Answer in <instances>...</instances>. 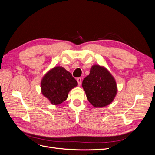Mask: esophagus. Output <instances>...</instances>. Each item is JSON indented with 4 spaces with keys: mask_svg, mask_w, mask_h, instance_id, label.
Instances as JSON below:
<instances>
[{
    "mask_svg": "<svg viewBox=\"0 0 155 155\" xmlns=\"http://www.w3.org/2000/svg\"><path fill=\"white\" fill-rule=\"evenodd\" d=\"M77 81L78 83V85L80 86L81 84V79L80 78H77Z\"/></svg>",
    "mask_w": 155,
    "mask_h": 155,
    "instance_id": "obj_1",
    "label": "esophagus"
}]
</instances>
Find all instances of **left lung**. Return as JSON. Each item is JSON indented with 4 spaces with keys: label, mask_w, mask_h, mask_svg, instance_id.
Listing matches in <instances>:
<instances>
[{
    "label": "left lung",
    "mask_w": 155,
    "mask_h": 155,
    "mask_svg": "<svg viewBox=\"0 0 155 155\" xmlns=\"http://www.w3.org/2000/svg\"><path fill=\"white\" fill-rule=\"evenodd\" d=\"M82 87L88 101L96 108L109 105L116 96L118 88L114 78L105 67L94 64L83 80Z\"/></svg>",
    "instance_id": "obj_1"
}]
</instances>
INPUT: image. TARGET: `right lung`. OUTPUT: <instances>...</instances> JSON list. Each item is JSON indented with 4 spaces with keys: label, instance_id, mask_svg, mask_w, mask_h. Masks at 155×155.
<instances>
[{
    "label": "right lung",
    "instance_id": "obj_1",
    "mask_svg": "<svg viewBox=\"0 0 155 155\" xmlns=\"http://www.w3.org/2000/svg\"><path fill=\"white\" fill-rule=\"evenodd\" d=\"M78 86L72 74L62 67H55L46 72L41 81V93L51 104L58 105L67 99L68 92Z\"/></svg>",
    "mask_w": 155,
    "mask_h": 155
}]
</instances>
